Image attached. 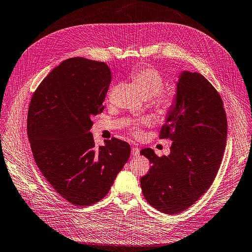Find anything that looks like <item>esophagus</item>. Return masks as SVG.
I'll use <instances>...</instances> for the list:
<instances>
[{"instance_id":"34e87169","label":"esophagus","mask_w":252,"mask_h":252,"mask_svg":"<svg viewBox=\"0 0 252 252\" xmlns=\"http://www.w3.org/2000/svg\"><path fill=\"white\" fill-rule=\"evenodd\" d=\"M131 155H132L133 157H137V156L139 155V149L133 147V148L131 149Z\"/></svg>"}]
</instances>
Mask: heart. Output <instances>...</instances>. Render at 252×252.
<instances>
[{"label":"heart","mask_w":252,"mask_h":252,"mask_svg":"<svg viewBox=\"0 0 252 252\" xmlns=\"http://www.w3.org/2000/svg\"><path fill=\"white\" fill-rule=\"evenodd\" d=\"M132 83L145 98H152L153 104L160 110L170 109L176 101L172 91H161L163 78L156 69L151 67H136L130 73ZM137 133V129H134Z\"/></svg>","instance_id":"heart-1"}]
</instances>
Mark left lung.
Returning <instances> with one entry per match:
<instances>
[{"instance_id": "obj_1", "label": "left lung", "mask_w": 252, "mask_h": 252, "mask_svg": "<svg viewBox=\"0 0 252 252\" xmlns=\"http://www.w3.org/2000/svg\"><path fill=\"white\" fill-rule=\"evenodd\" d=\"M176 83V101L160 131V138L173 142L169 155L158 157L150 148L140 151L152 164L140 178L144 196L172 215L193 205L212 185L227 135L225 110L215 88L190 71L181 72Z\"/></svg>"}]
</instances>
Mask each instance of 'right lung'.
<instances>
[{
  "mask_svg": "<svg viewBox=\"0 0 252 252\" xmlns=\"http://www.w3.org/2000/svg\"><path fill=\"white\" fill-rule=\"evenodd\" d=\"M112 73L103 62L71 58L39 85L28 112L35 162L57 192L77 207L102 199L130 156L128 143L95 147L92 118L101 114Z\"/></svg>",
  "mask_w": 252,
  "mask_h": 252,
  "instance_id": "add662e5",
  "label": "right lung"
}]
</instances>
